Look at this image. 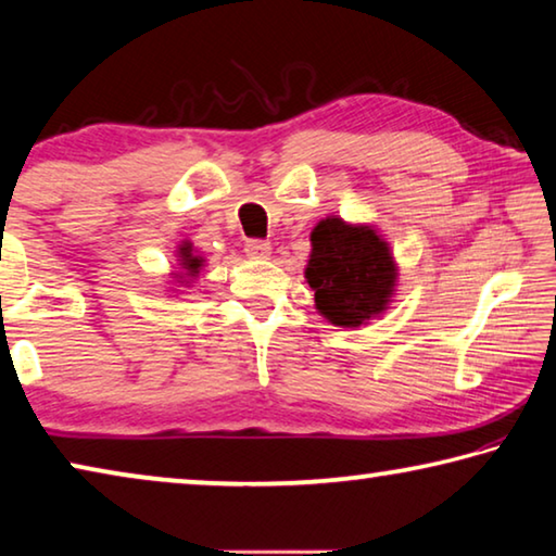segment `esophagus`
<instances>
[{
	"label": "esophagus",
	"instance_id": "34e87169",
	"mask_svg": "<svg viewBox=\"0 0 556 556\" xmlns=\"http://www.w3.org/2000/svg\"><path fill=\"white\" fill-rule=\"evenodd\" d=\"M244 252H248L250 260H269L271 244L265 240H248L244 242Z\"/></svg>",
	"mask_w": 556,
	"mask_h": 556
}]
</instances>
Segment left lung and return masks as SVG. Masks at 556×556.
<instances>
[{"label": "left lung", "mask_w": 556, "mask_h": 556, "mask_svg": "<svg viewBox=\"0 0 556 556\" xmlns=\"http://www.w3.org/2000/svg\"><path fill=\"white\" fill-rule=\"evenodd\" d=\"M304 277L316 294L326 321L357 328L390 308L397 287L390 242L365 223H345L338 215L318 220L312 230V255Z\"/></svg>", "instance_id": "8db88e82"}]
</instances>
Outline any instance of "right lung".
<instances>
[{"mask_svg": "<svg viewBox=\"0 0 556 556\" xmlns=\"http://www.w3.org/2000/svg\"><path fill=\"white\" fill-rule=\"evenodd\" d=\"M176 257H178V271H174V279L181 281V285H191L193 277H199L205 260L199 255V250H193L191 240H184L178 244Z\"/></svg>", "mask_w": 556, "mask_h": 556, "instance_id": "add662e5", "label": "right lung"}]
</instances>
